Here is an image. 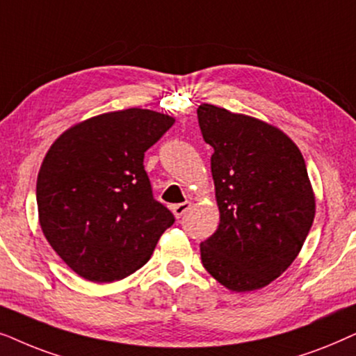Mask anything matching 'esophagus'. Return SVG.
Listing matches in <instances>:
<instances>
[{
  "instance_id": "obj_1",
  "label": "esophagus",
  "mask_w": 356,
  "mask_h": 356,
  "mask_svg": "<svg viewBox=\"0 0 356 356\" xmlns=\"http://www.w3.org/2000/svg\"><path fill=\"white\" fill-rule=\"evenodd\" d=\"M188 210H191V203H188V202L179 203V205H174L172 207V211H174L175 218H182Z\"/></svg>"
}]
</instances>
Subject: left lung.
Wrapping results in <instances>:
<instances>
[{"label":"left lung","instance_id":"1","mask_svg":"<svg viewBox=\"0 0 356 356\" xmlns=\"http://www.w3.org/2000/svg\"><path fill=\"white\" fill-rule=\"evenodd\" d=\"M203 140L213 146L220 226L200 244L202 264L222 286L243 293L267 286L293 264L316 215L298 146L257 118L202 104Z\"/></svg>","mask_w":356,"mask_h":356}]
</instances>
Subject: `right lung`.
Returning a JSON list of instances; mask_svg holds the SVG:
<instances>
[{
  "instance_id": "right-lung-1",
  "label": "right lung",
  "mask_w": 356,
  "mask_h": 356,
  "mask_svg": "<svg viewBox=\"0 0 356 356\" xmlns=\"http://www.w3.org/2000/svg\"><path fill=\"white\" fill-rule=\"evenodd\" d=\"M172 125L164 113L127 108L88 118L50 146L37 177L40 227L79 277H129L174 225L143 165L145 151Z\"/></svg>"
}]
</instances>
